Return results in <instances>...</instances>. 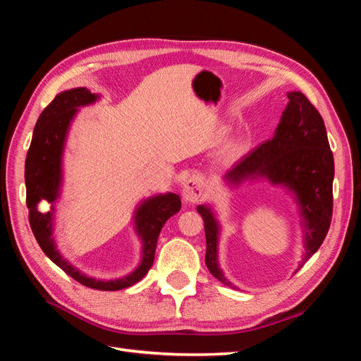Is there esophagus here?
<instances>
[{"mask_svg": "<svg viewBox=\"0 0 361 361\" xmlns=\"http://www.w3.org/2000/svg\"><path fill=\"white\" fill-rule=\"evenodd\" d=\"M203 191H204L203 180L199 176H192V178H190L187 180V183H185L183 199L187 200V202H190V203H194V202H197L202 197Z\"/></svg>", "mask_w": 361, "mask_h": 361, "instance_id": "obj_1", "label": "esophagus"}]
</instances>
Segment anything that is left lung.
I'll use <instances>...</instances> for the list:
<instances>
[{
	"label": "left lung",
	"mask_w": 361,
	"mask_h": 361,
	"mask_svg": "<svg viewBox=\"0 0 361 361\" xmlns=\"http://www.w3.org/2000/svg\"><path fill=\"white\" fill-rule=\"evenodd\" d=\"M289 104L283 111L274 137L250 150L226 174V179L239 182L251 174L267 176L272 183H283L297 194L305 221V264L329 233L333 216V152L326 138L322 116L300 92L288 93ZM204 221L206 267L224 285L216 262L218 224L204 206H197Z\"/></svg>",
	"instance_id": "obj_1"
}]
</instances>
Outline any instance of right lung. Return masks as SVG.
Returning <instances> with one entry per match:
<instances>
[{"instance_id":"obj_1","label":"right lung","mask_w":361,"mask_h":361,"mask_svg":"<svg viewBox=\"0 0 361 361\" xmlns=\"http://www.w3.org/2000/svg\"><path fill=\"white\" fill-rule=\"evenodd\" d=\"M96 94L84 87L63 92L54 97V101L42 111L32 133V140L25 159V187L27 206L31 231L40 248L54 264L60 267L68 276L81 285L99 290H120L135 285L143 279L154 265L158 236L162 226L170 216L180 211V197L178 194H164L145 202L138 207L135 215L137 231L143 239V260L141 265L120 280L101 281L82 276L64 260L54 245L52 235V212H40L37 204L42 200L52 203L56 200L60 187L61 152L71 120L81 105L92 104Z\"/></svg>"}]
</instances>
